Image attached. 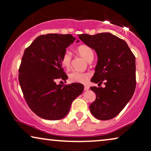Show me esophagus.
Returning a JSON list of instances; mask_svg holds the SVG:
<instances>
[{
    "mask_svg": "<svg viewBox=\"0 0 151 151\" xmlns=\"http://www.w3.org/2000/svg\"><path fill=\"white\" fill-rule=\"evenodd\" d=\"M88 89H89V86L87 85L84 86V91H88Z\"/></svg>",
    "mask_w": 151,
    "mask_h": 151,
    "instance_id": "1",
    "label": "esophagus"
}]
</instances>
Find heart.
<instances>
[{
    "label": "heart",
    "instance_id": "b5f03b06",
    "mask_svg": "<svg viewBox=\"0 0 151 151\" xmlns=\"http://www.w3.org/2000/svg\"><path fill=\"white\" fill-rule=\"evenodd\" d=\"M78 52L86 60L89 61L91 58H93V51L89 47L86 45H82L78 47ZM71 53L69 51L66 50L61 56V64L63 67L69 69L71 65ZM90 78V74L88 73H82L77 71H73L69 74V80L71 82L77 83H86Z\"/></svg>",
    "mask_w": 151,
    "mask_h": 151
}]
</instances>
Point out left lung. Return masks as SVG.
Segmentation results:
<instances>
[{
    "instance_id": "obj_1",
    "label": "left lung",
    "mask_w": 151,
    "mask_h": 151,
    "mask_svg": "<svg viewBox=\"0 0 151 151\" xmlns=\"http://www.w3.org/2000/svg\"><path fill=\"white\" fill-rule=\"evenodd\" d=\"M78 37L98 55L91 81L98 83L99 87H90L96 94V100L89 106L91 113L101 120L112 119L122 111L135 92V55L124 40L111 33L84 34ZM104 80L103 88L100 86Z\"/></svg>"
}]
</instances>
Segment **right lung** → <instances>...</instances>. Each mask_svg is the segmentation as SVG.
Masks as SVG:
<instances>
[{
    "mask_svg": "<svg viewBox=\"0 0 151 151\" xmlns=\"http://www.w3.org/2000/svg\"><path fill=\"white\" fill-rule=\"evenodd\" d=\"M76 40L71 34L41 35L24 51L19 69V83L29 108L43 119L64 118L73 101L83 92L84 86L80 83L63 86L55 82L58 78H68L60 59Z\"/></svg>",
    "mask_w": 151,
    "mask_h": 151,
    "instance_id": "1",
    "label": "right lung"
}]
</instances>
